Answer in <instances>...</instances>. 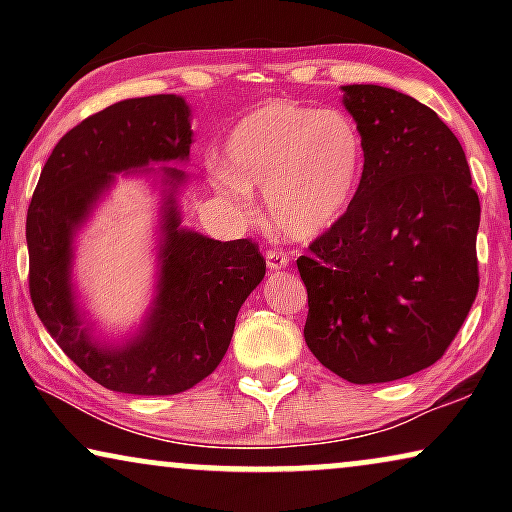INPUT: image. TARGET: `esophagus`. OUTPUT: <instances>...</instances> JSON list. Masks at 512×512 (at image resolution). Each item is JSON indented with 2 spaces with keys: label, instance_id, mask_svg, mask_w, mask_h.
<instances>
[{
  "label": "esophagus",
  "instance_id": "esophagus-1",
  "mask_svg": "<svg viewBox=\"0 0 512 512\" xmlns=\"http://www.w3.org/2000/svg\"><path fill=\"white\" fill-rule=\"evenodd\" d=\"M265 265H268L270 272L284 270V268H289V256H286L282 249H270V251H265Z\"/></svg>",
  "mask_w": 512,
  "mask_h": 512
}]
</instances>
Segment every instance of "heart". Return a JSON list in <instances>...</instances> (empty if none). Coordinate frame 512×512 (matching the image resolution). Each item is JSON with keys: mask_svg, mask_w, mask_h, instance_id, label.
<instances>
[{"mask_svg": "<svg viewBox=\"0 0 512 512\" xmlns=\"http://www.w3.org/2000/svg\"><path fill=\"white\" fill-rule=\"evenodd\" d=\"M226 167L212 184L223 200L247 207L263 191L279 233L312 240L331 230L359 198L366 179V139L338 109L268 102L249 111L223 146Z\"/></svg>", "mask_w": 512, "mask_h": 512, "instance_id": "1", "label": "heart"}]
</instances>
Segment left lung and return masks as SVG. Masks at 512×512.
I'll list each match as a JSON object with an SVG mask.
<instances>
[{
  "mask_svg": "<svg viewBox=\"0 0 512 512\" xmlns=\"http://www.w3.org/2000/svg\"><path fill=\"white\" fill-rule=\"evenodd\" d=\"M342 93L366 139V179L352 209L298 258L305 342L342 380L391 382L433 366L471 310L480 200L436 111L370 83Z\"/></svg>",
  "mask_w": 512,
  "mask_h": 512,
  "instance_id": "obj_1",
  "label": "left lung"
}]
</instances>
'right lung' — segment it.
Listing matches in <instances>:
<instances>
[{
	"label": "right lung",
	"instance_id": "1",
	"mask_svg": "<svg viewBox=\"0 0 512 512\" xmlns=\"http://www.w3.org/2000/svg\"><path fill=\"white\" fill-rule=\"evenodd\" d=\"M191 144V107L181 95L111 104L55 144L27 209L34 310L62 352L111 391L170 396L205 380L228 352L242 303L265 277L254 242H221L181 226L188 174L167 165L188 163ZM116 173L151 178L161 207L154 300L135 332L109 341L94 335L78 303L73 258L75 237Z\"/></svg>",
	"mask_w": 512,
	"mask_h": 512
}]
</instances>
